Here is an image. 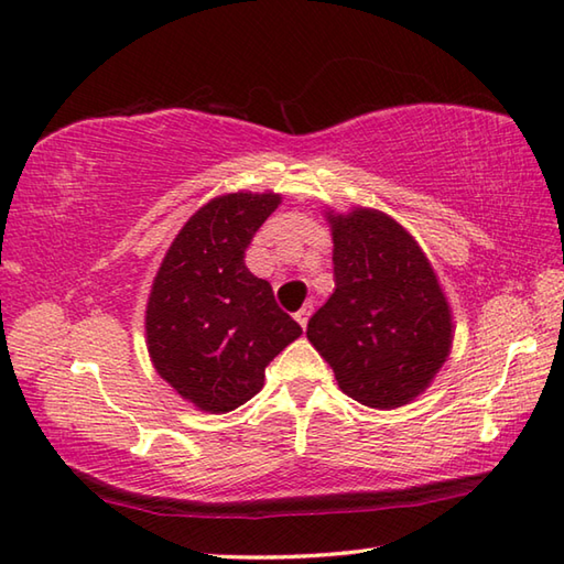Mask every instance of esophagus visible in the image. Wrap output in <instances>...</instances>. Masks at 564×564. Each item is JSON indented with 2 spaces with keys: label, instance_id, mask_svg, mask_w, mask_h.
Wrapping results in <instances>:
<instances>
[{
  "label": "esophagus",
  "instance_id": "obj_1",
  "mask_svg": "<svg viewBox=\"0 0 564 564\" xmlns=\"http://www.w3.org/2000/svg\"><path fill=\"white\" fill-rule=\"evenodd\" d=\"M294 318H296L299 325H302V328H306V323H308V318H311V306H304L302 311H296Z\"/></svg>",
  "mask_w": 564,
  "mask_h": 564
}]
</instances>
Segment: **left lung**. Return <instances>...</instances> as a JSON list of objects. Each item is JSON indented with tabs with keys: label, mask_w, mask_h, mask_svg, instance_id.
<instances>
[{
	"label": "left lung",
	"mask_w": 564,
	"mask_h": 564,
	"mask_svg": "<svg viewBox=\"0 0 564 564\" xmlns=\"http://www.w3.org/2000/svg\"><path fill=\"white\" fill-rule=\"evenodd\" d=\"M333 234L335 292L306 337L340 391L377 410L408 405L452 355V306L430 258L381 209H325Z\"/></svg>",
	"instance_id": "8db88e82"
}]
</instances>
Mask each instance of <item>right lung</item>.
Listing matches in <instances>:
<instances>
[{"label": "right lung", "mask_w": 564, "mask_h": 564, "mask_svg": "<svg viewBox=\"0 0 564 564\" xmlns=\"http://www.w3.org/2000/svg\"><path fill=\"white\" fill-rule=\"evenodd\" d=\"M280 203L270 191L212 197L176 234L149 292L144 330L156 373L212 415L253 398L265 367L302 335L243 262Z\"/></svg>", "instance_id": "add662e5"}]
</instances>
